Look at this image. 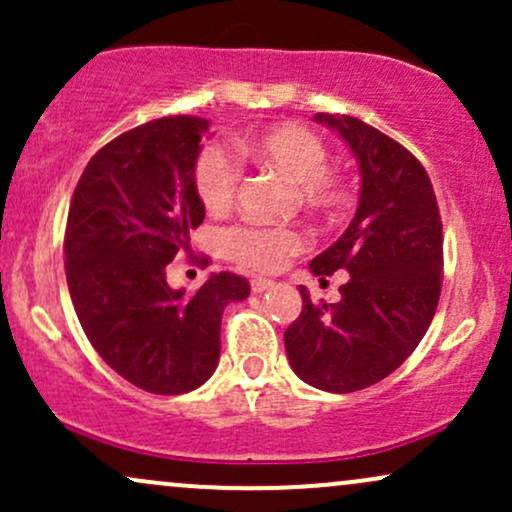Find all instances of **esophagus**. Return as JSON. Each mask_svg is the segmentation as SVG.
<instances>
[{
	"mask_svg": "<svg viewBox=\"0 0 512 512\" xmlns=\"http://www.w3.org/2000/svg\"><path fill=\"white\" fill-rule=\"evenodd\" d=\"M272 284H274L272 279H262V276H257V279H252L250 289L252 293H264L267 289H272Z\"/></svg>",
	"mask_w": 512,
	"mask_h": 512,
	"instance_id": "obj_1",
	"label": "esophagus"
}]
</instances>
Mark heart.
Segmentation results:
<instances>
[{
    "instance_id": "heart-1",
    "label": "heart",
    "mask_w": 512,
    "mask_h": 512,
    "mask_svg": "<svg viewBox=\"0 0 512 512\" xmlns=\"http://www.w3.org/2000/svg\"><path fill=\"white\" fill-rule=\"evenodd\" d=\"M238 151L252 161L279 170L298 185V195L308 207L330 211L342 202L339 180L327 173V146L296 122L264 129L238 142ZM240 182L236 156L223 146H207L197 158L195 187L209 211L231 207ZM305 248V236L289 226H236L226 233V250L233 262L255 272H274Z\"/></svg>"
}]
</instances>
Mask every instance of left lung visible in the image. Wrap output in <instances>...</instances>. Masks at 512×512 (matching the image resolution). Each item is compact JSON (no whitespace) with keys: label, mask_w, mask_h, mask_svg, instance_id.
<instances>
[{"label":"left lung","mask_w":512,"mask_h":512,"mask_svg":"<svg viewBox=\"0 0 512 512\" xmlns=\"http://www.w3.org/2000/svg\"><path fill=\"white\" fill-rule=\"evenodd\" d=\"M349 144L361 173L356 216L310 262L320 281L346 269L339 303H313L284 332L291 368L325 392H356L411 356L436 315L443 286V223L426 168L380 129L351 115L317 113Z\"/></svg>","instance_id":"8db88e82"}]
</instances>
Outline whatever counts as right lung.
<instances>
[{"label":"right lung","instance_id":"add662e5","mask_svg":"<svg viewBox=\"0 0 512 512\" xmlns=\"http://www.w3.org/2000/svg\"><path fill=\"white\" fill-rule=\"evenodd\" d=\"M207 129L192 115L129 129L88 161L69 204L64 272L76 317L103 361L154 395L207 383L223 308L250 296L248 279L231 272L211 274L195 293L166 281L204 221L195 166Z\"/></svg>","mask_w":512,"mask_h":512}]
</instances>
